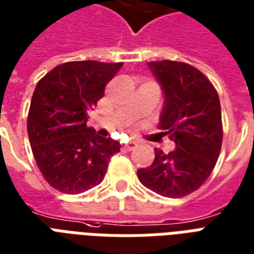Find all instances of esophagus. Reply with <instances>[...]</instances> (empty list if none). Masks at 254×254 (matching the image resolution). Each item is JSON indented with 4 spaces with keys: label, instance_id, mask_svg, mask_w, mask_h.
I'll return each mask as SVG.
<instances>
[{
    "label": "esophagus",
    "instance_id": "34e87169",
    "mask_svg": "<svg viewBox=\"0 0 254 254\" xmlns=\"http://www.w3.org/2000/svg\"><path fill=\"white\" fill-rule=\"evenodd\" d=\"M136 146H138V143L135 142V140H129V142H127L125 144V148L126 150H128V151H131V150H135Z\"/></svg>",
    "mask_w": 254,
    "mask_h": 254
}]
</instances>
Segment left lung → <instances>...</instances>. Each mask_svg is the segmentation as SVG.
Listing matches in <instances>:
<instances>
[{"mask_svg": "<svg viewBox=\"0 0 254 254\" xmlns=\"http://www.w3.org/2000/svg\"><path fill=\"white\" fill-rule=\"evenodd\" d=\"M148 66L165 93L159 128L175 150L165 154L155 148L152 165L136 174L143 186L159 195L185 197L201 188L220 156V98L210 80L190 64L162 60Z\"/></svg>", "mask_w": 254, "mask_h": 254, "instance_id": "obj_1", "label": "left lung"}]
</instances>
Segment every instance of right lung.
<instances>
[{
    "mask_svg": "<svg viewBox=\"0 0 254 254\" xmlns=\"http://www.w3.org/2000/svg\"><path fill=\"white\" fill-rule=\"evenodd\" d=\"M123 63L95 60L55 66L34 89L28 136L48 184L65 194H80L104 179L108 161L120 144L87 127L88 112Z\"/></svg>",
    "mask_w": 254,
    "mask_h": 254,
    "instance_id": "1",
    "label": "right lung"
}]
</instances>
